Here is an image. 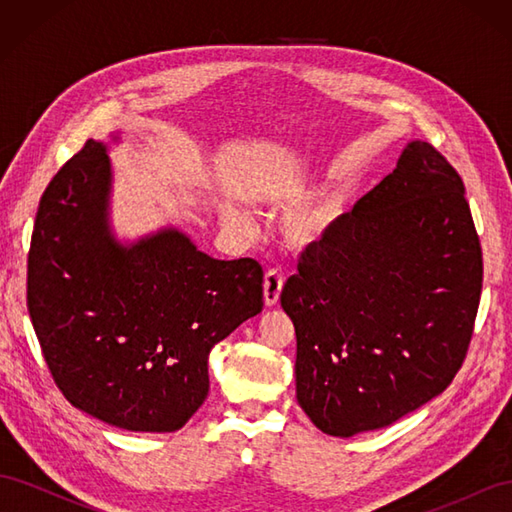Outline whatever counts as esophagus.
I'll return each mask as SVG.
<instances>
[{"instance_id":"1","label":"esophagus","mask_w":512,"mask_h":512,"mask_svg":"<svg viewBox=\"0 0 512 512\" xmlns=\"http://www.w3.org/2000/svg\"><path fill=\"white\" fill-rule=\"evenodd\" d=\"M282 288H284L282 271H277V269L267 271V275H265V305L267 307H273L280 303Z\"/></svg>"}]
</instances>
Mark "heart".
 Returning a JSON list of instances; mask_svg holds the SVG:
<instances>
[{"instance_id": "obj_1", "label": "heart", "mask_w": 512, "mask_h": 512, "mask_svg": "<svg viewBox=\"0 0 512 512\" xmlns=\"http://www.w3.org/2000/svg\"><path fill=\"white\" fill-rule=\"evenodd\" d=\"M237 224H245V220L241 218V215H235ZM324 226H327V220L324 218H303V220H297L292 222L290 228H288V237L292 243H297L299 247H307L312 243H320L322 237H324Z\"/></svg>"}]
</instances>
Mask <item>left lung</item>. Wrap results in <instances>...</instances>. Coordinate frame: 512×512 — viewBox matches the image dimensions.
Returning <instances> with one entry per match:
<instances>
[{
  "label": "left lung",
  "instance_id": "8db88e82",
  "mask_svg": "<svg viewBox=\"0 0 512 512\" xmlns=\"http://www.w3.org/2000/svg\"><path fill=\"white\" fill-rule=\"evenodd\" d=\"M480 288L463 181L436 147L412 141L282 290L299 406L337 438L421 408L466 359Z\"/></svg>",
  "mask_w": 512,
  "mask_h": 512
}]
</instances>
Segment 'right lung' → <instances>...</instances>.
I'll return each instance as SVG.
<instances>
[{"instance_id":"1","label":"right lung","mask_w":512,"mask_h":512,"mask_svg":"<svg viewBox=\"0 0 512 512\" xmlns=\"http://www.w3.org/2000/svg\"><path fill=\"white\" fill-rule=\"evenodd\" d=\"M111 162L89 138L40 198L27 309L57 389L128 431H177L209 393V352L262 312L254 258L215 260L175 228L123 247Z\"/></svg>"}]
</instances>
